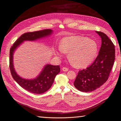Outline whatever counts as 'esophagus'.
Masks as SVG:
<instances>
[{
	"mask_svg": "<svg viewBox=\"0 0 121 121\" xmlns=\"http://www.w3.org/2000/svg\"><path fill=\"white\" fill-rule=\"evenodd\" d=\"M62 70H63L64 72H67L69 70V69L66 67H63L62 68Z\"/></svg>",
	"mask_w": 121,
	"mask_h": 121,
	"instance_id": "esophagus-1",
	"label": "esophagus"
}]
</instances>
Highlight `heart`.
<instances>
[{"instance_id":"heart-1","label":"heart","mask_w":121,"mask_h":121,"mask_svg":"<svg viewBox=\"0 0 121 121\" xmlns=\"http://www.w3.org/2000/svg\"><path fill=\"white\" fill-rule=\"evenodd\" d=\"M98 50L95 41L82 36H74L62 39L60 46L55 50L60 57L68 53V58L77 68H84L90 64L96 57Z\"/></svg>"}]
</instances>
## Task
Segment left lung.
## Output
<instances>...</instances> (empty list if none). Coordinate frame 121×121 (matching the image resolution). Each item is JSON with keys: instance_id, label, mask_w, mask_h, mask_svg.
I'll return each mask as SVG.
<instances>
[{"instance_id": "8db88e82", "label": "left lung", "mask_w": 121, "mask_h": 121, "mask_svg": "<svg viewBox=\"0 0 121 121\" xmlns=\"http://www.w3.org/2000/svg\"><path fill=\"white\" fill-rule=\"evenodd\" d=\"M96 32L101 38L98 56L89 67L79 71L74 82L75 87L82 92H91L103 85L108 80L114 64V44L104 33Z\"/></svg>"}]
</instances>
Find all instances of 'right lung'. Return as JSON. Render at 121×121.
<instances>
[{"mask_svg":"<svg viewBox=\"0 0 121 121\" xmlns=\"http://www.w3.org/2000/svg\"><path fill=\"white\" fill-rule=\"evenodd\" d=\"M52 33V30L51 29L25 33L16 40L10 49L9 69L13 78L20 86L33 93H43L52 87L55 77L60 72V66L46 65L39 75L36 78L32 80L23 79L20 77L14 70L13 64V53L17 47L24 41H34L48 36Z\"/></svg>","mask_w":121,"mask_h":121,"instance_id":"obj_1","label":"right lung"}]
</instances>
